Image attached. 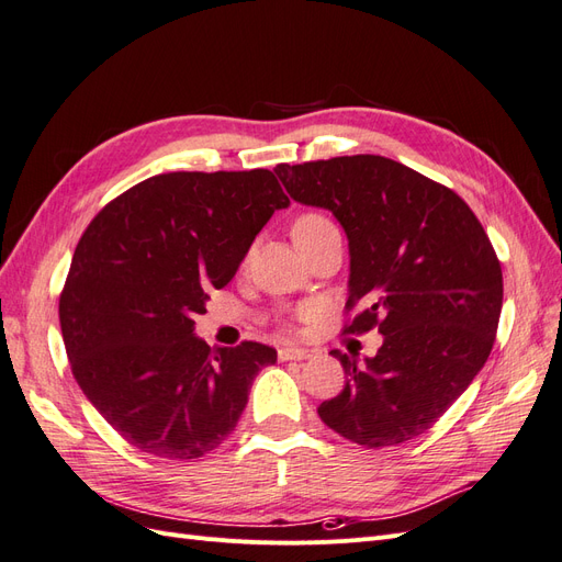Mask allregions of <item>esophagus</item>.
<instances>
[{
  "label": "esophagus",
  "mask_w": 562,
  "mask_h": 562,
  "mask_svg": "<svg viewBox=\"0 0 562 562\" xmlns=\"http://www.w3.org/2000/svg\"><path fill=\"white\" fill-rule=\"evenodd\" d=\"M279 359L281 361H307V359H312V351L300 349V347H281Z\"/></svg>",
  "instance_id": "obj_1"
}]
</instances>
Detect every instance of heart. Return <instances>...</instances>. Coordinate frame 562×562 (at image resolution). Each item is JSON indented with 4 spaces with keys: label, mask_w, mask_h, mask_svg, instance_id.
<instances>
[{
    "label": "heart",
    "mask_w": 562,
    "mask_h": 562,
    "mask_svg": "<svg viewBox=\"0 0 562 562\" xmlns=\"http://www.w3.org/2000/svg\"><path fill=\"white\" fill-rule=\"evenodd\" d=\"M326 227H335L333 220L328 215H323V213H302L293 223V239H295V244H300V241L307 239V236H312V234H316L321 229H326Z\"/></svg>",
    "instance_id": "heart-1"
}]
</instances>
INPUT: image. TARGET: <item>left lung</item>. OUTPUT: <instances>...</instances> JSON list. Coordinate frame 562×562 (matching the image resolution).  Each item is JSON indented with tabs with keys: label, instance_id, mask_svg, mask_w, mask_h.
I'll return each instance as SVG.
<instances>
[{
	"label": "left lung",
	"instance_id": "8db88e82",
	"mask_svg": "<svg viewBox=\"0 0 562 562\" xmlns=\"http://www.w3.org/2000/svg\"><path fill=\"white\" fill-rule=\"evenodd\" d=\"M285 192L328 209L351 255L345 335L378 328L366 366L330 351L347 384L318 405L333 431L391 448L431 429L495 345L504 281L497 252L450 187L378 155L279 164Z\"/></svg>",
	"mask_w": 562,
	"mask_h": 562
}]
</instances>
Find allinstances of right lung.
<instances>
[{
    "label": "right lung",
    "mask_w": 562,
    "mask_h": 562,
    "mask_svg": "<svg viewBox=\"0 0 562 562\" xmlns=\"http://www.w3.org/2000/svg\"><path fill=\"white\" fill-rule=\"evenodd\" d=\"M288 203L267 168L161 173L112 199L81 234L60 293L63 342L77 384L133 448L184 462L234 431L277 349H211L194 316Z\"/></svg>",
    "instance_id": "add662e5"
}]
</instances>
